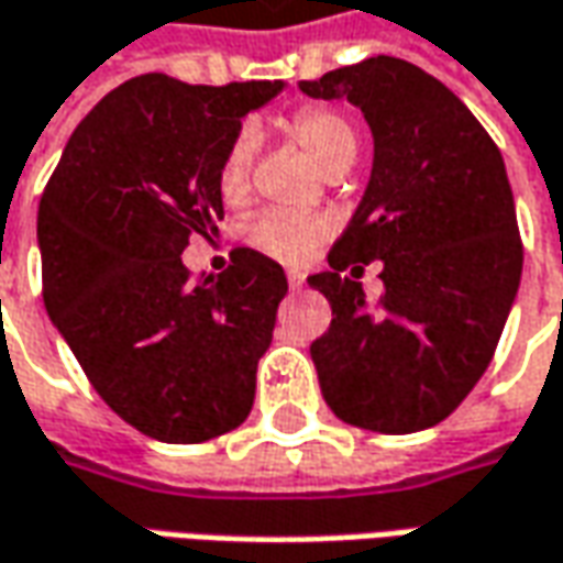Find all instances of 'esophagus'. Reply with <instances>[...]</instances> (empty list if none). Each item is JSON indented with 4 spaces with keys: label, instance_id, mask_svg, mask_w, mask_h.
Masks as SVG:
<instances>
[{
    "label": "esophagus",
    "instance_id": "obj_1",
    "mask_svg": "<svg viewBox=\"0 0 563 563\" xmlns=\"http://www.w3.org/2000/svg\"><path fill=\"white\" fill-rule=\"evenodd\" d=\"M286 280H289V289H301V286H305V274H301V271H289Z\"/></svg>",
    "mask_w": 563,
    "mask_h": 563
}]
</instances>
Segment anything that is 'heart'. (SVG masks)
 <instances>
[{
    "label": "heart",
    "mask_w": 563,
    "mask_h": 563,
    "mask_svg": "<svg viewBox=\"0 0 563 563\" xmlns=\"http://www.w3.org/2000/svg\"><path fill=\"white\" fill-rule=\"evenodd\" d=\"M289 133L314 162L323 174L336 177L358 155V136L355 126L349 124L342 114L330 108H305L292 121ZM252 158H255V136L243 130L233 136L227 146L218 167V189L223 202H243L249 192V177H252ZM327 236V223L318 218H301V214H286V211H264L245 227V240L258 252L277 258V262H301L314 252V245Z\"/></svg>",
    "instance_id": "1"
}]
</instances>
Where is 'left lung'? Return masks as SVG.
I'll list each match as a JSON object with an SVG mask.
<instances>
[{"mask_svg": "<svg viewBox=\"0 0 563 563\" xmlns=\"http://www.w3.org/2000/svg\"><path fill=\"white\" fill-rule=\"evenodd\" d=\"M311 99H349L374 133L358 211L308 283L333 320L311 342L333 415L374 433H417L455 411L486 374L511 311L523 245L501 152L445 84L393 55L320 80ZM383 261L367 309L363 264Z\"/></svg>", "mask_w": 563, "mask_h": 563, "instance_id": "obj_1", "label": "left lung"}]
</instances>
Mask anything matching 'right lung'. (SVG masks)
Here are the masks:
<instances>
[{
    "label": "right lung",
    "instance_id": "add662e5",
    "mask_svg": "<svg viewBox=\"0 0 563 563\" xmlns=\"http://www.w3.org/2000/svg\"><path fill=\"white\" fill-rule=\"evenodd\" d=\"M283 80L192 87L143 74L70 133L40 199L43 301L108 408L158 442L230 433L255 401L286 274L233 249L192 283L184 249L223 218L218 167L243 118Z\"/></svg>",
    "mask_w": 563,
    "mask_h": 563
}]
</instances>
